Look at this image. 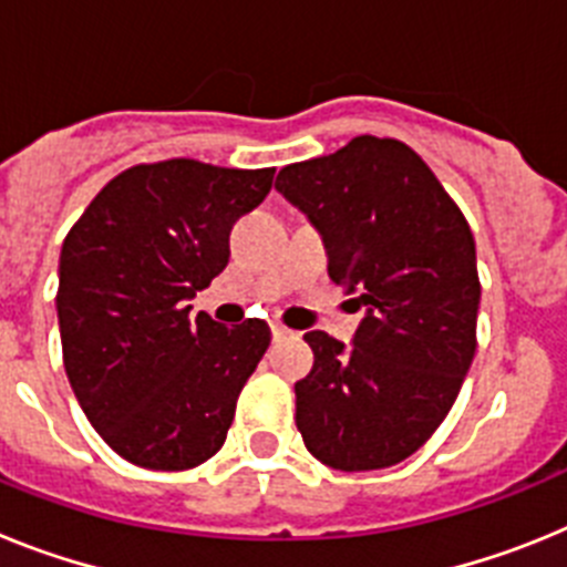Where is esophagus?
<instances>
[{
    "label": "esophagus",
    "mask_w": 567,
    "mask_h": 567,
    "mask_svg": "<svg viewBox=\"0 0 567 567\" xmlns=\"http://www.w3.org/2000/svg\"><path fill=\"white\" fill-rule=\"evenodd\" d=\"M292 329H289V327H284V323H278V320H275V323H272V338L275 340H278V338H292Z\"/></svg>",
    "instance_id": "34e87169"
}]
</instances>
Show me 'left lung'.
Here are the masks:
<instances>
[{
  "mask_svg": "<svg viewBox=\"0 0 567 567\" xmlns=\"http://www.w3.org/2000/svg\"><path fill=\"white\" fill-rule=\"evenodd\" d=\"M275 189L323 238L329 278L365 309L352 346L303 334L315 365L295 383L300 437L329 468H389L437 432L474 360V235L429 164L394 138L358 135L289 164Z\"/></svg>",
  "mask_w": 567,
  "mask_h": 567,
  "instance_id": "1",
  "label": "left lung"
}]
</instances>
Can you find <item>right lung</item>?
Segmentation results:
<instances>
[{
    "label": "right lung",
    "mask_w": 567,
    "mask_h": 567,
    "mask_svg": "<svg viewBox=\"0 0 567 567\" xmlns=\"http://www.w3.org/2000/svg\"><path fill=\"white\" fill-rule=\"evenodd\" d=\"M275 169L169 158L124 169L73 224L59 258L64 372L104 443L133 465L184 471L227 440L269 346L249 318L227 329L189 300L229 264V229Z\"/></svg>",
    "instance_id": "obj_1"
}]
</instances>
